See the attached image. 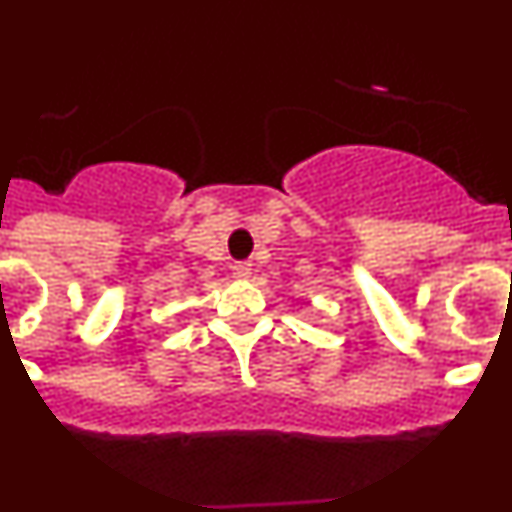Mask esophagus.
<instances>
[{"label": "esophagus", "instance_id": "obj_1", "mask_svg": "<svg viewBox=\"0 0 512 512\" xmlns=\"http://www.w3.org/2000/svg\"><path fill=\"white\" fill-rule=\"evenodd\" d=\"M253 274V269H251V264H235L233 266V277L235 279H248Z\"/></svg>", "mask_w": 512, "mask_h": 512}]
</instances>
